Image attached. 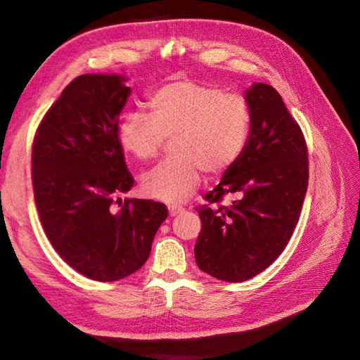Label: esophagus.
Returning <instances> with one entry per match:
<instances>
[{"instance_id": "obj_1", "label": "esophagus", "mask_w": 360, "mask_h": 360, "mask_svg": "<svg viewBox=\"0 0 360 360\" xmlns=\"http://www.w3.org/2000/svg\"><path fill=\"white\" fill-rule=\"evenodd\" d=\"M184 211V208H182V206H168V212H169V216H178L179 212H182Z\"/></svg>"}]
</instances>
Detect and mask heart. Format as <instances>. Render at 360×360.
Instances as JSON below:
<instances>
[{"label": "heart", "instance_id": "heart-1", "mask_svg": "<svg viewBox=\"0 0 360 360\" xmlns=\"http://www.w3.org/2000/svg\"><path fill=\"white\" fill-rule=\"evenodd\" d=\"M150 115L129 112L119 120L117 138L127 154L149 160L172 138L173 157L141 178L144 193L181 203L200 184L202 172L217 176L241 157L251 136L252 109L238 94H224L191 79L168 82L149 96Z\"/></svg>", "mask_w": 360, "mask_h": 360}]
</instances>
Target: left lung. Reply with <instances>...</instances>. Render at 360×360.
I'll use <instances>...</instances> for the list:
<instances>
[{"label": "left lung", "mask_w": 360, "mask_h": 360, "mask_svg": "<svg viewBox=\"0 0 360 360\" xmlns=\"http://www.w3.org/2000/svg\"><path fill=\"white\" fill-rule=\"evenodd\" d=\"M252 109L251 136L206 202L229 206L197 210L202 230L195 243L200 270L229 283L259 275L288 246L308 188V149L284 101L268 84L246 90Z\"/></svg>", "instance_id": "obj_1"}]
</instances>
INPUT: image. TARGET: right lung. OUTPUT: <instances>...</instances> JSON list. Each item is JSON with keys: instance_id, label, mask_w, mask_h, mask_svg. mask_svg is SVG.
<instances>
[{"instance_id": "add662e5", "label": "right lung", "mask_w": 360, "mask_h": 360, "mask_svg": "<svg viewBox=\"0 0 360 360\" xmlns=\"http://www.w3.org/2000/svg\"><path fill=\"white\" fill-rule=\"evenodd\" d=\"M125 77L82 75L66 85L34 135L32 179L46 235L66 264L94 281L111 283L139 270L168 216L154 200L129 192L117 138L130 96Z\"/></svg>"}]
</instances>
